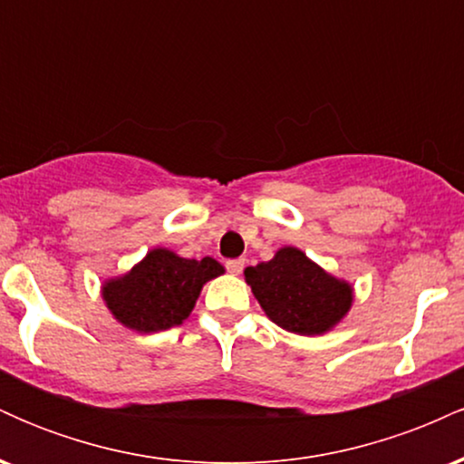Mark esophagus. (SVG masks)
I'll use <instances>...</instances> for the list:
<instances>
[{
  "label": "esophagus",
  "instance_id": "34e87169",
  "mask_svg": "<svg viewBox=\"0 0 464 464\" xmlns=\"http://www.w3.org/2000/svg\"><path fill=\"white\" fill-rule=\"evenodd\" d=\"M227 270L231 275H239L244 270V259H228L227 262Z\"/></svg>",
  "mask_w": 464,
  "mask_h": 464
}]
</instances>
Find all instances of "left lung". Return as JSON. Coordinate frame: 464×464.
Returning <instances> with one entry per match:
<instances>
[{
  "instance_id": "1",
  "label": "left lung",
  "mask_w": 464,
  "mask_h": 464,
  "mask_svg": "<svg viewBox=\"0 0 464 464\" xmlns=\"http://www.w3.org/2000/svg\"><path fill=\"white\" fill-rule=\"evenodd\" d=\"M246 284L266 316L299 335H321L347 316L353 287L329 275L295 246L276 250L270 262L248 266Z\"/></svg>"
}]
</instances>
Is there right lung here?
Returning a JSON list of instances; mask_svg holds the SVG:
<instances>
[{"label": "right lung", "mask_w": 464, "mask_h": 464, "mask_svg": "<svg viewBox=\"0 0 464 464\" xmlns=\"http://www.w3.org/2000/svg\"><path fill=\"white\" fill-rule=\"evenodd\" d=\"M222 273L211 257L185 259L168 248H152L129 273L104 281L102 299L115 321L132 332H163L183 323L202 285Z\"/></svg>", "instance_id": "1"}]
</instances>
